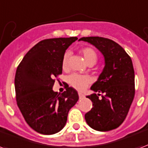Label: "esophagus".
Returning <instances> with one entry per match:
<instances>
[{"instance_id":"obj_1","label":"esophagus","mask_w":148,"mask_h":148,"mask_svg":"<svg viewBox=\"0 0 148 148\" xmlns=\"http://www.w3.org/2000/svg\"><path fill=\"white\" fill-rule=\"evenodd\" d=\"M79 97L80 99H82V98H83V97H85V95L83 94H82V93H79Z\"/></svg>"}]
</instances>
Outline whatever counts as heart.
<instances>
[{
    "mask_svg": "<svg viewBox=\"0 0 148 148\" xmlns=\"http://www.w3.org/2000/svg\"><path fill=\"white\" fill-rule=\"evenodd\" d=\"M80 52L81 54H83L84 60H85V62H86L87 65H90V64L94 65L97 61V55L96 52L94 51L92 48L84 47V48L81 50ZM69 55V54L68 52H66L63 56L62 62V65L63 69L67 68ZM68 81H69V83L70 85L75 89L78 90H83L90 83V78L89 77L88 75L73 73V74L69 76Z\"/></svg>",
    "mask_w": 148,
    "mask_h": 148,
    "instance_id": "1",
    "label": "heart"
}]
</instances>
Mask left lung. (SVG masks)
<instances>
[{
    "label": "left lung",
    "instance_id": "8db88e82",
    "mask_svg": "<svg viewBox=\"0 0 148 148\" xmlns=\"http://www.w3.org/2000/svg\"><path fill=\"white\" fill-rule=\"evenodd\" d=\"M79 40L94 45L104 58V69L90 87L94 93L86 96L93 103L85 115L86 123L102 132L118 128L125 120L135 94L132 60L119 44L109 39L89 36Z\"/></svg>",
    "mask_w": 148,
    "mask_h": 148
}]
</instances>
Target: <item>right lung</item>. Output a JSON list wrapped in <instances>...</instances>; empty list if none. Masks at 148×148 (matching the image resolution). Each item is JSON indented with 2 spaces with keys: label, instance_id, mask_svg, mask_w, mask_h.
Returning a JSON list of instances; mask_svg holds the SVG:
<instances>
[{
  "label": "right lung",
  "instance_id": "obj_1",
  "mask_svg": "<svg viewBox=\"0 0 148 148\" xmlns=\"http://www.w3.org/2000/svg\"><path fill=\"white\" fill-rule=\"evenodd\" d=\"M77 37L41 40L26 53L16 70L17 104L25 122L44 135L58 133L66 124L69 110L78 101L77 91L66 88L62 94L53 90L54 78L62 73V58Z\"/></svg>",
  "mask_w": 148,
  "mask_h": 148
}]
</instances>
